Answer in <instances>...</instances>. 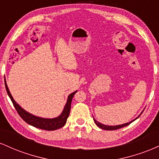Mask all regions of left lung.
<instances>
[{
    "mask_svg": "<svg viewBox=\"0 0 159 159\" xmlns=\"http://www.w3.org/2000/svg\"><path fill=\"white\" fill-rule=\"evenodd\" d=\"M143 111H142V112L140 113V114L139 115H138V116H137L135 119H134L133 120H132V121L129 122V123H126L121 124V125H104V124H102V123H99V122L96 121V120H95L94 117H93V120H94L95 123L96 124V125H97V126H98V128H100V129H105V130H110V131H111V130H116V129H121V128H123V127L127 126V125H129V124L132 123V122H134V120H137L138 117H139L140 115H141L142 113H143Z\"/></svg>",
    "mask_w": 159,
    "mask_h": 159,
    "instance_id": "1",
    "label": "left lung"
}]
</instances>
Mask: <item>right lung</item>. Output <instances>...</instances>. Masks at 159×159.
Wrapping results in <instances>:
<instances>
[{
	"instance_id": "add662e5",
	"label": "right lung",
	"mask_w": 159,
	"mask_h": 159,
	"mask_svg": "<svg viewBox=\"0 0 159 159\" xmlns=\"http://www.w3.org/2000/svg\"><path fill=\"white\" fill-rule=\"evenodd\" d=\"M5 87L8 94L9 97L10 98L11 101L13 104L14 107H15L16 110L17 111L18 114L21 116L22 119L29 125H33V126L37 128V129H43V130L47 131H54L56 129H60V128L64 126L66 123L67 118H68L69 113H70L71 109V103H72V98H73L74 95L77 93L78 90L75 91L72 93L68 96L66 103L63 110L62 113L58 116L54 118H43L40 117V116H35V115L30 114V113L27 112L23 109L14 100L13 97L11 95L10 90L8 88V86L7 84V81L5 80Z\"/></svg>"
}]
</instances>
